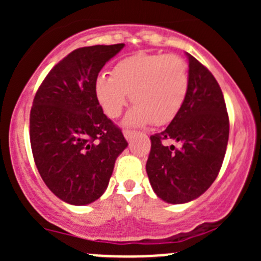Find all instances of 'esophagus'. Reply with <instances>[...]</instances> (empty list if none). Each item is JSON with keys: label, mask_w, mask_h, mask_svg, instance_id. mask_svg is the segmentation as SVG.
I'll return each instance as SVG.
<instances>
[{"label": "esophagus", "mask_w": 261, "mask_h": 261, "mask_svg": "<svg viewBox=\"0 0 261 261\" xmlns=\"http://www.w3.org/2000/svg\"><path fill=\"white\" fill-rule=\"evenodd\" d=\"M134 134H135V131L128 130V128H125V130H123V136H125L126 140H127V141H130L131 139H133Z\"/></svg>", "instance_id": "1"}]
</instances>
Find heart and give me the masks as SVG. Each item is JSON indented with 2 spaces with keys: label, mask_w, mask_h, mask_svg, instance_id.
I'll return each instance as SVG.
<instances>
[{
  "label": "heart",
  "mask_w": 261,
  "mask_h": 261,
  "mask_svg": "<svg viewBox=\"0 0 261 261\" xmlns=\"http://www.w3.org/2000/svg\"><path fill=\"white\" fill-rule=\"evenodd\" d=\"M189 88L188 65L177 54L138 53L115 65L112 75L101 73L94 82V93L109 117H117L127 103L135 107L125 122L165 125L179 114Z\"/></svg>",
  "instance_id": "heart-1"
}]
</instances>
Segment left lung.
<instances>
[{
	"instance_id": "obj_1",
	"label": "left lung",
	"mask_w": 261,
	"mask_h": 261,
	"mask_svg": "<svg viewBox=\"0 0 261 261\" xmlns=\"http://www.w3.org/2000/svg\"><path fill=\"white\" fill-rule=\"evenodd\" d=\"M189 88L179 114L162 133L150 136L146 173L155 194L167 203H187L203 194L217 178L228 141L227 110L212 73L191 54ZM167 140L181 143L177 149Z\"/></svg>"
}]
</instances>
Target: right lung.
Segmentation results:
<instances>
[{
    "label": "right lung",
    "instance_id": "right-lung-1",
    "mask_svg": "<svg viewBox=\"0 0 261 261\" xmlns=\"http://www.w3.org/2000/svg\"><path fill=\"white\" fill-rule=\"evenodd\" d=\"M123 46L73 50L50 70L34 98L30 143L36 168L50 191L69 204L98 199L127 146L94 93L99 70Z\"/></svg>",
    "mask_w": 261,
    "mask_h": 261
}]
</instances>
